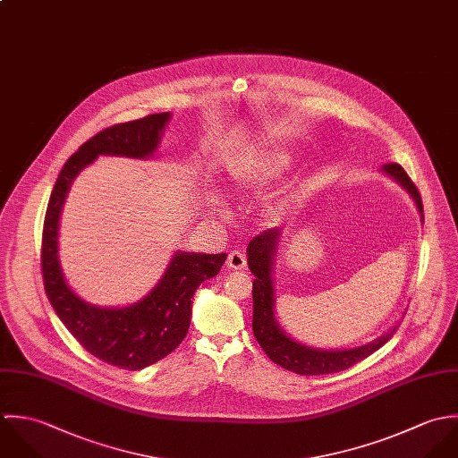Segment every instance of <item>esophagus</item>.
<instances>
[{"mask_svg": "<svg viewBox=\"0 0 458 458\" xmlns=\"http://www.w3.org/2000/svg\"><path fill=\"white\" fill-rule=\"evenodd\" d=\"M226 266H228L232 271H244V267H246V257H244L241 251H232V253L228 255Z\"/></svg>", "mask_w": 458, "mask_h": 458, "instance_id": "1", "label": "esophagus"}]
</instances>
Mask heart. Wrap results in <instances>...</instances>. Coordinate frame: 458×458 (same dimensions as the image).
Segmentation results:
<instances>
[{"instance_id": "1", "label": "heart", "mask_w": 458, "mask_h": 458, "mask_svg": "<svg viewBox=\"0 0 458 458\" xmlns=\"http://www.w3.org/2000/svg\"><path fill=\"white\" fill-rule=\"evenodd\" d=\"M295 161H297L295 154L286 148L273 147V148L257 150L230 168L228 187L235 192L257 191L283 177L295 165ZM293 196L295 192L290 189H281L275 194H271L262 205L264 217L266 219L279 217L290 207ZM208 208L212 210V214H217V216L225 212L221 201L216 196L208 198Z\"/></svg>"}]
</instances>
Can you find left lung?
I'll list each match as a JSON object with an SVG mask.
<instances>
[{"mask_svg":"<svg viewBox=\"0 0 458 458\" xmlns=\"http://www.w3.org/2000/svg\"><path fill=\"white\" fill-rule=\"evenodd\" d=\"M380 174L398 183L414 201L420 217L423 221V203L416 185L411 182L400 165H386ZM283 228L276 226L264 232L248 244V266L255 276L253 281V335L264 352L276 365L299 373V375H327L347 369L363 361L369 354L378 351L394 333L396 324L391 326L384 335L360 347L351 349H318L306 345L292 338L279 324L276 317V257Z\"/></svg>","mask_w":458,"mask_h":458,"instance_id":"obj_1","label":"left lung"}]
</instances>
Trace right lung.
<instances>
[{
  "label": "right lung",
  "instance_id": "obj_1",
  "mask_svg": "<svg viewBox=\"0 0 458 458\" xmlns=\"http://www.w3.org/2000/svg\"><path fill=\"white\" fill-rule=\"evenodd\" d=\"M172 113L118 123L95 134L62 168L49 198L42 232V275L51 306L69 333L100 361L141 369L175 351L191 324L196 288L219 273L226 253L205 255L175 251L163 277L140 301L125 306H97L67 283L58 235L64 203L76 177L100 156L148 161L156 156Z\"/></svg>",
  "mask_w": 458,
  "mask_h": 458
}]
</instances>
